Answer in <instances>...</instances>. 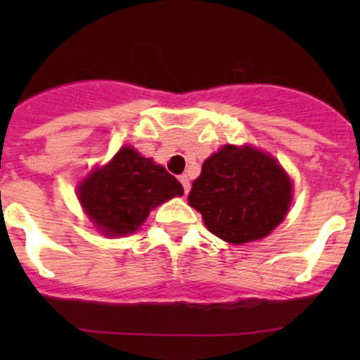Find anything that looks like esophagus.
Returning <instances> with one entry per match:
<instances>
[{"label": "esophagus", "instance_id": "esophagus-1", "mask_svg": "<svg viewBox=\"0 0 360 360\" xmlns=\"http://www.w3.org/2000/svg\"><path fill=\"white\" fill-rule=\"evenodd\" d=\"M179 181H181V184H183V188H184V193L188 195V191H190V188H191L190 177H188L186 174H183V176H179Z\"/></svg>", "mask_w": 360, "mask_h": 360}]
</instances>
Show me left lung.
Segmentation results:
<instances>
[{"mask_svg":"<svg viewBox=\"0 0 360 360\" xmlns=\"http://www.w3.org/2000/svg\"><path fill=\"white\" fill-rule=\"evenodd\" d=\"M188 202L202 214L210 233L240 245L261 240L284 221L292 183L264 151L224 144L203 162Z\"/></svg>","mask_w":360,"mask_h":360,"instance_id":"1","label":"left lung"}]
</instances>
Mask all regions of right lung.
Returning a JSON list of instances; mask_svg holds the SVG:
<instances>
[{
	"mask_svg": "<svg viewBox=\"0 0 360 360\" xmlns=\"http://www.w3.org/2000/svg\"><path fill=\"white\" fill-rule=\"evenodd\" d=\"M184 193L165 167L123 146L110 163L94 169L78 184V200L94 226L106 237L139 230L160 203Z\"/></svg>",
	"mask_w": 360,
	"mask_h": 360,
	"instance_id": "right-lung-1",
	"label": "right lung"
}]
</instances>
